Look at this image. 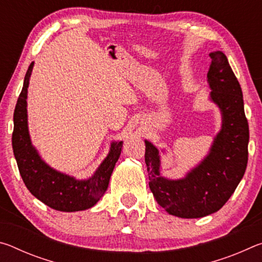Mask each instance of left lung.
I'll use <instances>...</instances> for the list:
<instances>
[{
	"mask_svg": "<svg viewBox=\"0 0 262 262\" xmlns=\"http://www.w3.org/2000/svg\"><path fill=\"white\" fill-rule=\"evenodd\" d=\"M209 56V100L220 108L222 125L207 156L184 178L170 179L162 174L159 150L144 140L149 187L159 206L181 219H200L219 211L237 188L247 166L250 133L241 84L223 52H211Z\"/></svg>",
	"mask_w": 262,
	"mask_h": 262,
	"instance_id": "obj_1",
	"label": "left lung"
}]
</instances>
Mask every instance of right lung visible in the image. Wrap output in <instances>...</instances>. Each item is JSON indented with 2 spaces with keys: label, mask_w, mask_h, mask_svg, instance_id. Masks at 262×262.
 I'll use <instances>...</instances> for the list:
<instances>
[{
  "label": "right lung",
  "mask_w": 262,
  "mask_h": 262,
  "mask_svg": "<svg viewBox=\"0 0 262 262\" xmlns=\"http://www.w3.org/2000/svg\"><path fill=\"white\" fill-rule=\"evenodd\" d=\"M33 66L34 62L26 72L14 112L12 149L21 179L31 194L52 209L67 212L89 209L100 200L107 189L123 142L111 143L107 156L88 179H76L48 165L32 144L29 132L28 89Z\"/></svg>",
  "instance_id": "right-lung-1"
}]
</instances>
